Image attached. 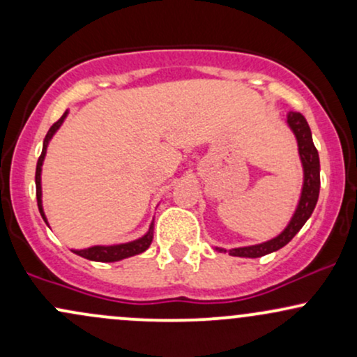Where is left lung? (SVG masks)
<instances>
[{"label": "left lung", "instance_id": "8db88e82", "mask_svg": "<svg viewBox=\"0 0 357 357\" xmlns=\"http://www.w3.org/2000/svg\"><path fill=\"white\" fill-rule=\"evenodd\" d=\"M287 122H289L290 129L294 130V134H296L297 137L298 154H301L302 166H304V188H302V196L301 202H298L296 215L290 220L289 227H287L280 235L275 236V238L260 245H253V247L233 248L228 252L233 257L258 258L285 247V245L301 231V228L304 227L305 221L310 218L315 204H317L319 190H321V162H319V153L314 146L310 127L307 124L305 117L302 116L301 112H294V110H290L289 116H287ZM218 250L220 252H227V250L223 248Z\"/></svg>", "mask_w": 357, "mask_h": 357}]
</instances>
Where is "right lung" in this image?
<instances>
[{
	"label": "right lung",
	"instance_id": "right-lung-1",
	"mask_svg": "<svg viewBox=\"0 0 357 357\" xmlns=\"http://www.w3.org/2000/svg\"><path fill=\"white\" fill-rule=\"evenodd\" d=\"M65 117H67V112H65L63 116H61L59 121H56L55 124L50 127V130H48L47 136H45L42 155H40L38 162H36V173H35L36 202H38L40 215L43 216L45 221H47V218H45V213H43V208H42V184H40V174H42V165H43L45 153H47L48 141H50L53 134L56 132V129H59V127L61 126V122H63ZM151 243H153V225H151L149 231H147L146 235L142 236V238H139L136 241H130V243L114 245V247H90V248H85V250H73V253H77V255L87 258V260H93V261H117V260H122V258L139 255V253L146 252V250L149 248Z\"/></svg>",
	"mask_w": 357,
	"mask_h": 357
}]
</instances>
